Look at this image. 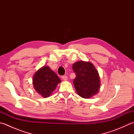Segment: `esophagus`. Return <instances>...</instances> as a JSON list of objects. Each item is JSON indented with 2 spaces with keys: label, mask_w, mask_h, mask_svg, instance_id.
<instances>
[{
  "label": "esophagus",
  "mask_w": 134,
  "mask_h": 134,
  "mask_svg": "<svg viewBox=\"0 0 134 134\" xmlns=\"http://www.w3.org/2000/svg\"><path fill=\"white\" fill-rule=\"evenodd\" d=\"M62 79L64 80H65V81H66V80H68V76H62Z\"/></svg>",
  "instance_id": "1"
}]
</instances>
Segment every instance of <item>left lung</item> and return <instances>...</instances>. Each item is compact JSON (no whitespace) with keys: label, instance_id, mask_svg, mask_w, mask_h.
Instances as JSON below:
<instances>
[{"label":"left lung","instance_id":"1","mask_svg":"<svg viewBox=\"0 0 134 134\" xmlns=\"http://www.w3.org/2000/svg\"><path fill=\"white\" fill-rule=\"evenodd\" d=\"M72 69L76 74L74 85L77 94L85 98L96 94L100 86V77L92 63L78 61L74 63Z\"/></svg>","mask_w":134,"mask_h":134}]
</instances>
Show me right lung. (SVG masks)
Wrapping results in <instances>:
<instances>
[{
	"mask_svg": "<svg viewBox=\"0 0 134 134\" xmlns=\"http://www.w3.org/2000/svg\"><path fill=\"white\" fill-rule=\"evenodd\" d=\"M60 82L58 76L49 67L43 66L34 74L32 84L38 93L42 97H48Z\"/></svg>",
	"mask_w": 134,
	"mask_h": 134,
	"instance_id": "add662e5",
	"label": "right lung"
}]
</instances>
